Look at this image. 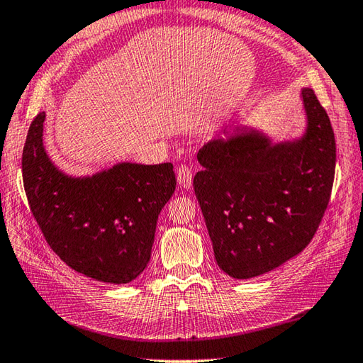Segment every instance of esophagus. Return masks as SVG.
<instances>
[{"instance_id":"obj_1","label":"esophagus","mask_w":363,"mask_h":363,"mask_svg":"<svg viewBox=\"0 0 363 363\" xmlns=\"http://www.w3.org/2000/svg\"><path fill=\"white\" fill-rule=\"evenodd\" d=\"M176 176H177V182L182 189H190L191 184V169L187 165H181L179 168L176 169Z\"/></svg>"}]
</instances>
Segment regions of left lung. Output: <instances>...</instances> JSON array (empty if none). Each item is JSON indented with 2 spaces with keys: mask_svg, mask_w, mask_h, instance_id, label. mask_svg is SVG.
I'll use <instances>...</instances> for the list:
<instances>
[{
  "mask_svg": "<svg viewBox=\"0 0 363 363\" xmlns=\"http://www.w3.org/2000/svg\"><path fill=\"white\" fill-rule=\"evenodd\" d=\"M307 125L274 143L253 127L225 130L198 152L194 189L218 267L252 279L281 266L310 244L328 209L335 174V137L313 89L301 91Z\"/></svg>",
  "mask_w": 363,
  "mask_h": 363,
  "instance_id": "left-lung-1",
  "label": "left lung"
}]
</instances>
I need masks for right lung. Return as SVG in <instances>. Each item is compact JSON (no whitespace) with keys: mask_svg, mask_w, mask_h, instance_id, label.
I'll list each match as a JSON object with an SVG mask.
<instances>
[{"mask_svg":"<svg viewBox=\"0 0 363 363\" xmlns=\"http://www.w3.org/2000/svg\"><path fill=\"white\" fill-rule=\"evenodd\" d=\"M42 111L26 135L21 172L28 203L52 250L74 271L123 285L145 271L163 206L173 196V163L121 162L92 176H69L44 147Z\"/></svg>","mask_w":363,"mask_h":363,"instance_id":"add662e5","label":"right lung"}]
</instances>
